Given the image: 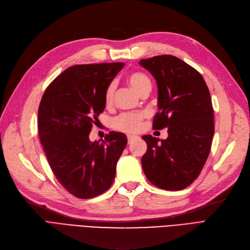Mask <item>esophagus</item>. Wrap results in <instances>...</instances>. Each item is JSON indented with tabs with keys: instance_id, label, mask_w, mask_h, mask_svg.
<instances>
[{
	"instance_id": "1",
	"label": "esophagus",
	"mask_w": 250,
	"mask_h": 250,
	"mask_svg": "<svg viewBox=\"0 0 250 250\" xmlns=\"http://www.w3.org/2000/svg\"><path fill=\"white\" fill-rule=\"evenodd\" d=\"M127 139H128V144H131L133 141H135L138 139L137 135H131V134H128L127 135Z\"/></svg>"
}]
</instances>
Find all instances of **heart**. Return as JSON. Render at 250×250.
<instances>
[{"instance_id": "b5f03b06", "label": "heart", "mask_w": 250, "mask_h": 250, "mask_svg": "<svg viewBox=\"0 0 250 250\" xmlns=\"http://www.w3.org/2000/svg\"><path fill=\"white\" fill-rule=\"evenodd\" d=\"M127 81L129 83V85L139 95H143V93H145L146 90L151 89L150 79L143 73H140V72L131 73L129 76H128ZM115 89H116L115 83L111 82L107 86L106 90H105V96H104L105 102L110 103L112 101ZM143 118H144V113H141V112L122 113V115H120L112 120V126L115 129L120 131L134 132L139 130Z\"/></svg>"}]
</instances>
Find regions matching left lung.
Returning <instances> with one entry per match:
<instances>
[{"label": "left lung", "instance_id": "1", "mask_svg": "<svg viewBox=\"0 0 250 250\" xmlns=\"http://www.w3.org/2000/svg\"><path fill=\"white\" fill-rule=\"evenodd\" d=\"M139 63L157 84L154 129L168 128L166 140L142 137L147 143L144 173L164 190H183L198 177L210 151L215 128L209 90L200 73L175 56H154Z\"/></svg>", "mask_w": 250, "mask_h": 250}]
</instances>
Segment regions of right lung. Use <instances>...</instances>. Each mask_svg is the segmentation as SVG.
I'll return each instance as SVG.
<instances>
[{
    "label": "right lung",
    "instance_id": "add662e5",
    "mask_svg": "<svg viewBox=\"0 0 250 250\" xmlns=\"http://www.w3.org/2000/svg\"><path fill=\"white\" fill-rule=\"evenodd\" d=\"M123 62L78 64L51 82L39 108V133L50 167L62 187L81 199L110 188L119 158L127 145L122 132L101 141L89 132L104 110L105 90Z\"/></svg>",
    "mask_w": 250,
    "mask_h": 250
}]
</instances>
